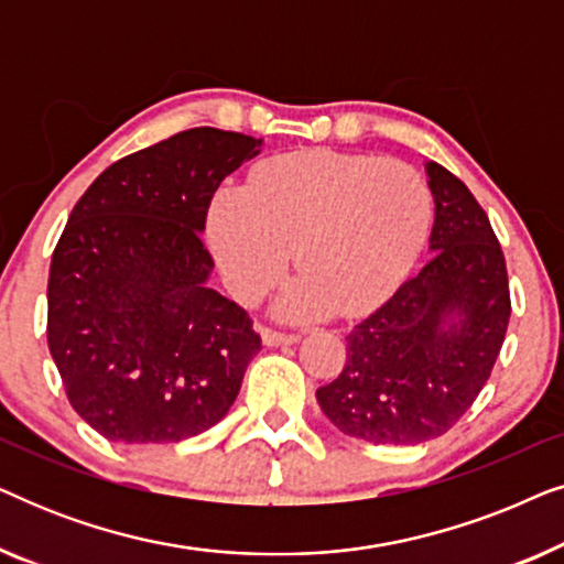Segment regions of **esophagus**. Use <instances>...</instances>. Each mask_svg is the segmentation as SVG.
<instances>
[{
  "instance_id": "obj_1",
  "label": "esophagus",
  "mask_w": 564,
  "mask_h": 564,
  "mask_svg": "<svg viewBox=\"0 0 564 564\" xmlns=\"http://www.w3.org/2000/svg\"><path fill=\"white\" fill-rule=\"evenodd\" d=\"M261 338H264L267 346H288L300 341L297 334H282V330L274 328H261Z\"/></svg>"
}]
</instances>
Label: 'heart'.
I'll list each match as a JSON object with an SVG mask.
<instances>
[{
    "label": "heart",
    "mask_w": 564,
    "mask_h": 564,
    "mask_svg": "<svg viewBox=\"0 0 564 564\" xmlns=\"http://www.w3.org/2000/svg\"><path fill=\"white\" fill-rule=\"evenodd\" d=\"M431 195L400 159L330 149L261 161L246 189L223 187L207 207V241L228 290L257 303L290 264L303 272L280 313L315 318L380 305L426 241Z\"/></svg>",
    "instance_id": "obj_1"
}]
</instances>
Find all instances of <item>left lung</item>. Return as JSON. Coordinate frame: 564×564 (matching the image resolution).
I'll list each match as a JSON object with an SVG mask.
<instances>
[{
    "label": "left lung",
    "mask_w": 564,
    "mask_h": 564,
    "mask_svg": "<svg viewBox=\"0 0 564 564\" xmlns=\"http://www.w3.org/2000/svg\"><path fill=\"white\" fill-rule=\"evenodd\" d=\"M434 257L346 336V365L315 390L346 436L421 444L449 431L488 382L511 292L488 215L465 182L429 161Z\"/></svg>",
    "instance_id": "8db88e82"
}]
</instances>
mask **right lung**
Wrapping results in <instances>:
<instances>
[{
    "label": "right lung",
    "instance_id": "1",
    "mask_svg": "<svg viewBox=\"0 0 564 564\" xmlns=\"http://www.w3.org/2000/svg\"><path fill=\"white\" fill-rule=\"evenodd\" d=\"M261 141L189 128L107 166L51 259L48 349L97 434L172 444L215 426L261 349L241 305L207 288L199 230L215 189Z\"/></svg>",
    "mask_w": 564,
    "mask_h": 564
}]
</instances>
